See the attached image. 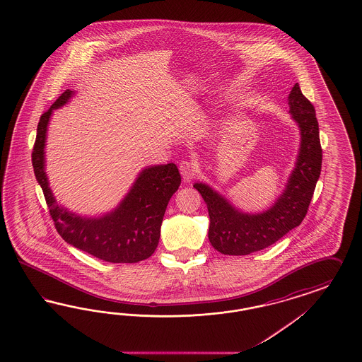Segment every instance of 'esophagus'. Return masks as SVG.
<instances>
[{"label":"esophagus","instance_id":"1","mask_svg":"<svg viewBox=\"0 0 362 362\" xmlns=\"http://www.w3.org/2000/svg\"><path fill=\"white\" fill-rule=\"evenodd\" d=\"M179 170H180V174L183 176V180L185 183H189L192 180V177L195 176V167L191 163V162H182L179 165Z\"/></svg>","mask_w":362,"mask_h":362}]
</instances>
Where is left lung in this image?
Here are the masks:
<instances>
[{"instance_id":"left-lung-1","label":"left lung","mask_w":362,"mask_h":362,"mask_svg":"<svg viewBox=\"0 0 362 362\" xmlns=\"http://www.w3.org/2000/svg\"><path fill=\"white\" fill-rule=\"evenodd\" d=\"M288 105L300 130V148L284 191L272 207L257 214L244 212L209 185H194L209 209V243L220 253L241 256L262 251L296 228L307 215L322 163L318 122L298 83L291 90Z\"/></svg>"}]
</instances>
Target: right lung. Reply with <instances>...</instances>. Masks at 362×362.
Segmentation results:
<instances>
[{"label":"right lung","instance_id":"add662e5","mask_svg":"<svg viewBox=\"0 0 362 362\" xmlns=\"http://www.w3.org/2000/svg\"><path fill=\"white\" fill-rule=\"evenodd\" d=\"M73 95L74 91L66 90L42 114L32 153L34 175L44 191L55 228L66 243L103 262H142L158 247L167 204L182 182L179 170L174 163L143 168L121 203L100 216H82L59 206L45 171V146L53 110L65 106Z\"/></svg>","mask_w":362,"mask_h":362}]
</instances>
